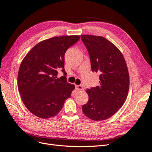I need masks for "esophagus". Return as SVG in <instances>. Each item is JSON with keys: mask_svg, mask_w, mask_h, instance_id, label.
Instances as JSON below:
<instances>
[{"mask_svg": "<svg viewBox=\"0 0 152 152\" xmlns=\"http://www.w3.org/2000/svg\"><path fill=\"white\" fill-rule=\"evenodd\" d=\"M75 88L77 90V91H78V90H80V91H82V90H83V86H80V85H79V86H75Z\"/></svg>", "mask_w": 152, "mask_h": 152, "instance_id": "esophagus-1", "label": "esophagus"}]
</instances>
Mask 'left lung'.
I'll return each mask as SVG.
<instances>
[{
  "label": "left lung",
  "mask_w": 152,
  "mask_h": 152,
  "mask_svg": "<svg viewBox=\"0 0 152 152\" xmlns=\"http://www.w3.org/2000/svg\"><path fill=\"white\" fill-rule=\"evenodd\" d=\"M81 39L89 55L92 71L100 74L99 86L86 90L88 101L82 106V111L94 121H102L111 117L126 101L128 67L121 51L105 38L81 35Z\"/></svg>",
  "instance_id": "1"
}]
</instances>
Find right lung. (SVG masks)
<instances>
[{
  "label": "right lung",
  "mask_w": 152,
  "mask_h": 152,
  "mask_svg": "<svg viewBox=\"0 0 152 152\" xmlns=\"http://www.w3.org/2000/svg\"><path fill=\"white\" fill-rule=\"evenodd\" d=\"M80 36H61L41 41L26 55L20 65L18 90L25 106L35 116L49 118L58 114L75 86L67 82L64 69L66 51ZM61 69L64 76L57 77Z\"/></svg>",
  "instance_id": "right-lung-1"
}]
</instances>
